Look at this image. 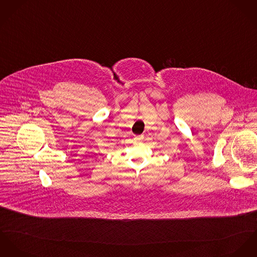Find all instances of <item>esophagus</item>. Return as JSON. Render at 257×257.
Listing matches in <instances>:
<instances>
[{
	"label": "esophagus",
	"instance_id": "obj_1",
	"mask_svg": "<svg viewBox=\"0 0 257 257\" xmlns=\"http://www.w3.org/2000/svg\"><path fill=\"white\" fill-rule=\"evenodd\" d=\"M143 140H144V136H143V135H139V136L135 137V141H136V142H141V141H143Z\"/></svg>",
	"mask_w": 257,
	"mask_h": 257
}]
</instances>
